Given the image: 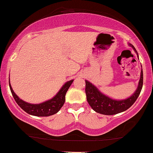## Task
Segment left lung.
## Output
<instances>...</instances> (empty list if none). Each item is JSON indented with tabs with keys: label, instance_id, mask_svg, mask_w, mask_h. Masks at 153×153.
Returning a JSON list of instances; mask_svg holds the SVG:
<instances>
[{
	"label": "left lung",
	"instance_id": "8db88e82",
	"mask_svg": "<svg viewBox=\"0 0 153 153\" xmlns=\"http://www.w3.org/2000/svg\"><path fill=\"white\" fill-rule=\"evenodd\" d=\"M133 47L135 52L137 53L134 47L129 45ZM143 85V72L141 71L140 80L139 81L138 88L134 94L128 98L127 99L122 101H116L107 97L99 92V91L90 82L85 80V94H86L87 101L91 108L97 113L104 115H114L120 112L124 111L129 107L132 106L141 92Z\"/></svg>",
	"mask_w": 153,
	"mask_h": 153
}]
</instances>
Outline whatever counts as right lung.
<instances>
[{"label": "right lung", "instance_id": "right-lung-1", "mask_svg": "<svg viewBox=\"0 0 153 153\" xmlns=\"http://www.w3.org/2000/svg\"><path fill=\"white\" fill-rule=\"evenodd\" d=\"M73 82V80L67 82L54 98L46 101V102L39 103V104H31V103H28L22 101L13 92L10 83L9 86L16 102L23 110L25 111L26 113L31 115L36 116V117H49V116L53 115L54 114L57 113L59 109L62 108L65 101L67 91H68V88L71 86Z\"/></svg>", "mask_w": 153, "mask_h": 153}]
</instances>
